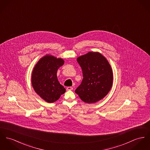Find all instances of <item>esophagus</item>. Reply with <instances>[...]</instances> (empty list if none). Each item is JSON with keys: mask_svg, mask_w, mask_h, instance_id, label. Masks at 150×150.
<instances>
[{"mask_svg": "<svg viewBox=\"0 0 150 150\" xmlns=\"http://www.w3.org/2000/svg\"><path fill=\"white\" fill-rule=\"evenodd\" d=\"M73 90V88L72 87H67V91H71V90Z\"/></svg>", "mask_w": 150, "mask_h": 150, "instance_id": "obj_1", "label": "esophagus"}]
</instances>
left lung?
I'll return each mask as SVG.
<instances>
[{
  "label": "left lung",
  "instance_id": "1",
  "mask_svg": "<svg viewBox=\"0 0 150 150\" xmlns=\"http://www.w3.org/2000/svg\"><path fill=\"white\" fill-rule=\"evenodd\" d=\"M83 79L76 89L81 100L87 103H96L110 91L113 81L111 67L106 58L98 52H89L77 58Z\"/></svg>",
  "mask_w": 150,
  "mask_h": 150
}]
</instances>
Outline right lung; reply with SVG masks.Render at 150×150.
Masks as SVG:
<instances>
[{
    "mask_svg": "<svg viewBox=\"0 0 150 150\" xmlns=\"http://www.w3.org/2000/svg\"><path fill=\"white\" fill-rule=\"evenodd\" d=\"M64 63L62 58L46 55L38 61L33 71L31 82L35 91L48 103L55 102L66 92L57 75Z\"/></svg>",
    "mask_w": 150,
    "mask_h": 150,
    "instance_id": "add662e5",
    "label": "right lung"
}]
</instances>
